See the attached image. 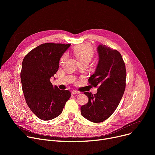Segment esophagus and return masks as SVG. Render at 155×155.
<instances>
[{
  "label": "esophagus",
  "mask_w": 155,
  "mask_h": 155,
  "mask_svg": "<svg viewBox=\"0 0 155 155\" xmlns=\"http://www.w3.org/2000/svg\"><path fill=\"white\" fill-rule=\"evenodd\" d=\"M80 92L77 91H75V90H73L72 92H71V94H73V95H75V94H79Z\"/></svg>",
  "instance_id": "34e87169"
}]
</instances>
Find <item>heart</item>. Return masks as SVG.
Instances as JSON below:
<instances>
[{"mask_svg": "<svg viewBox=\"0 0 155 155\" xmlns=\"http://www.w3.org/2000/svg\"><path fill=\"white\" fill-rule=\"evenodd\" d=\"M74 54L78 61L82 63H89L94 56V50L92 47L88 44H84L76 46L74 48ZM64 56L61 58L63 60Z\"/></svg>", "mask_w": 155, "mask_h": 155, "instance_id": "1", "label": "heart"}]
</instances>
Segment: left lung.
Segmentation results:
<instances>
[{
	"mask_svg": "<svg viewBox=\"0 0 155 155\" xmlns=\"http://www.w3.org/2000/svg\"><path fill=\"white\" fill-rule=\"evenodd\" d=\"M97 52L99 62L88 80L94 87H98L97 92L94 95L85 92L88 102L80 108L82 116L95 123L106 120L116 110L123 96L126 79L125 63L118 51L100 45Z\"/></svg>",
	"mask_w": 155,
	"mask_h": 155,
	"instance_id": "8db88e82",
	"label": "left lung"
}]
</instances>
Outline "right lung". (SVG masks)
<instances>
[{
	"label": "right lung",
	"mask_w": 155,
	"mask_h": 155,
	"mask_svg": "<svg viewBox=\"0 0 155 155\" xmlns=\"http://www.w3.org/2000/svg\"><path fill=\"white\" fill-rule=\"evenodd\" d=\"M70 44L41 45L24 57L21 71L22 88L26 102L35 114L43 120L61 114L71 92L53 86L50 78L59 68L61 57Z\"/></svg>",
	"instance_id": "add662e5"
}]
</instances>
